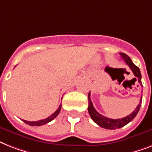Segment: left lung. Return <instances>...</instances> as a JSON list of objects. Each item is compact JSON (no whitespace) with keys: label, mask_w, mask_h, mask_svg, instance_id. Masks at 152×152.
Instances as JSON below:
<instances>
[{"label":"left lung","mask_w":152,"mask_h":152,"mask_svg":"<svg viewBox=\"0 0 152 152\" xmlns=\"http://www.w3.org/2000/svg\"><path fill=\"white\" fill-rule=\"evenodd\" d=\"M120 57L121 59H123L125 61V63L129 65L130 69L132 70L134 76L138 78V82L142 85L141 83V73L140 71V69L137 65H135L132 63V60L130 59V57L128 56L127 54H125L124 53H119ZM136 79V78H135ZM137 80V79H136ZM91 93L89 92L88 94V113L90 114L91 118L94 121H95L97 125H99L100 127L106 129H120V128L125 126V125H127L128 123H129L131 121L134 119V118L137 116L140 110V108L141 106L142 102V96L140 97V99L139 105L137 106V108L135 109L134 111L132 113H130L129 115L126 116L125 118H121V119H111V118H108L105 117V116L100 114L95 107L93 106L92 102L91 100Z\"/></svg>","instance_id":"left-lung-1"}]
</instances>
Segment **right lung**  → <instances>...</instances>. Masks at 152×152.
Returning a JSON list of instances; mask_svg holds the SVG:
<instances>
[{
    "instance_id": "right-lung-1",
    "label": "right lung",
    "mask_w": 152,
    "mask_h": 152,
    "mask_svg": "<svg viewBox=\"0 0 152 152\" xmlns=\"http://www.w3.org/2000/svg\"><path fill=\"white\" fill-rule=\"evenodd\" d=\"M61 104H60L59 107H58V109H57V110L55 111L54 113H53V114H51V115L50 116V117H48L47 118H46V119H43V120H39L37 121H27L25 120L23 121L26 124L31 125V126H41V125L47 124V123L50 122L52 120H53V119L58 115V113H59L60 111H61Z\"/></svg>"
}]
</instances>
